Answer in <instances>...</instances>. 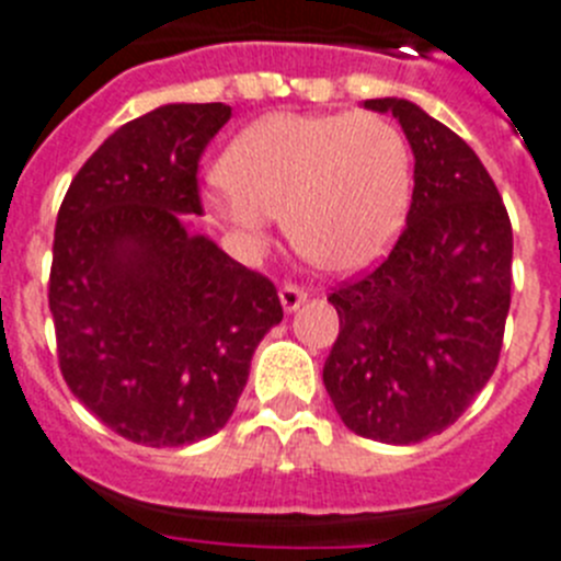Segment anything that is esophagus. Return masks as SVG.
<instances>
[{"mask_svg": "<svg viewBox=\"0 0 561 561\" xmlns=\"http://www.w3.org/2000/svg\"><path fill=\"white\" fill-rule=\"evenodd\" d=\"M279 301L285 312H296L307 301V293L299 285H282L279 287Z\"/></svg>", "mask_w": 561, "mask_h": 561, "instance_id": "obj_1", "label": "esophagus"}]
</instances>
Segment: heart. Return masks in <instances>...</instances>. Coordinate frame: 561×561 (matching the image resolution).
I'll list each match as a JSON object with an SVG mask.
<instances>
[{
  "label": "heart",
  "mask_w": 561,
  "mask_h": 561,
  "mask_svg": "<svg viewBox=\"0 0 561 561\" xmlns=\"http://www.w3.org/2000/svg\"><path fill=\"white\" fill-rule=\"evenodd\" d=\"M411 181L405 136L380 114L274 111L231 139L206 201L245 243H260L271 215H282L305 260L357 274L400 234Z\"/></svg>",
  "instance_id": "b5f03b06"
}]
</instances>
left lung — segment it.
<instances>
[{"label":"left lung","mask_w":561,"mask_h":561,"mask_svg":"<svg viewBox=\"0 0 561 561\" xmlns=\"http://www.w3.org/2000/svg\"><path fill=\"white\" fill-rule=\"evenodd\" d=\"M363 105L400 119L413 195L388 260L330 296L341 332L324 386L352 433L416 444L450 427L497 366L512 305V224L461 136L411 100Z\"/></svg>","instance_id":"left-lung-1"}]
</instances>
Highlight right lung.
Wrapping results in <instances>:
<instances>
[{
    "label": "right lung",
    "mask_w": 561,
    "mask_h": 561,
    "mask_svg": "<svg viewBox=\"0 0 561 561\" xmlns=\"http://www.w3.org/2000/svg\"><path fill=\"white\" fill-rule=\"evenodd\" d=\"M229 117L224 103H170L125 123L75 175L55 224L60 375L145 447L218 433L282 321L274 282L190 229L204 211L198 159Z\"/></svg>",
    "instance_id": "1"
}]
</instances>
